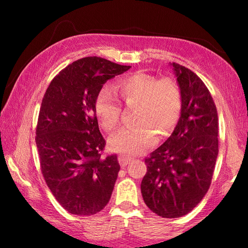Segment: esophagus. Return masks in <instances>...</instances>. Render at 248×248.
<instances>
[{
  "label": "esophagus",
  "instance_id": "1",
  "mask_svg": "<svg viewBox=\"0 0 248 248\" xmlns=\"http://www.w3.org/2000/svg\"><path fill=\"white\" fill-rule=\"evenodd\" d=\"M118 161H119V164L123 167H124L130 163L131 157H129L128 155H118Z\"/></svg>",
  "mask_w": 248,
  "mask_h": 248
}]
</instances>
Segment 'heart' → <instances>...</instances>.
I'll return each instance as SVG.
<instances>
[{
  "instance_id": "obj_1",
  "label": "heart",
  "mask_w": 248,
  "mask_h": 248,
  "mask_svg": "<svg viewBox=\"0 0 248 248\" xmlns=\"http://www.w3.org/2000/svg\"><path fill=\"white\" fill-rule=\"evenodd\" d=\"M116 88L125 102H139L136 121L131 127L120 129L110 136V149L119 154L136 155L155 146L157 130L161 135L170 134L180 119L182 93L170 78H157L135 72L118 80ZM97 117L105 130H113L119 123L121 104L115 93L103 87L94 102Z\"/></svg>"
}]
</instances>
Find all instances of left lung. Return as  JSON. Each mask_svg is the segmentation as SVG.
<instances>
[{
    "instance_id": "left-lung-1",
    "label": "left lung",
    "mask_w": 248,
    "mask_h": 248,
    "mask_svg": "<svg viewBox=\"0 0 248 248\" xmlns=\"http://www.w3.org/2000/svg\"><path fill=\"white\" fill-rule=\"evenodd\" d=\"M170 66L182 93V112L171 135L145 160L140 184L152 212L166 218L191 212L207 194L218 155V117L211 93L187 68Z\"/></svg>"
}]
</instances>
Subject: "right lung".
<instances>
[{
  "label": "right lung",
  "mask_w": 248,
  "mask_h": 248,
  "mask_svg": "<svg viewBox=\"0 0 248 248\" xmlns=\"http://www.w3.org/2000/svg\"><path fill=\"white\" fill-rule=\"evenodd\" d=\"M130 68L84 57L62 69L45 93L36 129L40 167L53 196L71 214H96L112 196L120 165L116 155H100L105 140L94 102L103 84Z\"/></svg>",
  "instance_id": "obj_1"
}]
</instances>
